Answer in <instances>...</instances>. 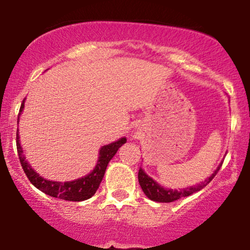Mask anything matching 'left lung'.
<instances>
[{
  "mask_svg": "<svg viewBox=\"0 0 250 250\" xmlns=\"http://www.w3.org/2000/svg\"><path fill=\"white\" fill-rule=\"evenodd\" d=\"M220 167L221 164L219 165L218 169L214 171V173H213L211 177H208V178L205 179V182H203L201 184L191 186V188H183V190L180 191L167 190V188H162V186L158 185L154 179L150 178L148 174L144 172L141 167L140 170H138V183H140L143 192L146 193V195L149 198V199L158 201V203H171V201L178 200L183 197H188V195H191L192 193H195V192L200 191L201 188H205V186L207 184H209L211 180L214 178L215 174L218 173L219 170H220Z\"/></svg>",
  "mask_w": 250,
  "mask_h": 250,
  "instance_id": "left-lung-1",
  "label": "left lung"
}]
</instances>
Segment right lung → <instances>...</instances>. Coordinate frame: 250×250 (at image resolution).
I'll list each match as a JSON object with an SVG mask.
<instances>
[{"instance_id": "1", "label": "right lung", "mask_w": 250, "mask_h": 250, "mask_svg": "<svg viewBox=\"0 0 250 250\" xmlns=\"http://www.w3.org/2000/svg\"><path fill=\"white\" fill-rule=\"evenodd\" d=\"M24 101H25V99L23 100V104H21L19 119L24 108ZM125 142H127L125 137H122L120 138L119 141H116V142L104 146L100 149V152H99L100 156H99L98 163L95 165V169L93 170L91 173L83 177V178L73 180V182L62 183L44 179L43 177L39 176V174L30 167L28 161L25 159V156L23 155L22 146H21L20 143L19 130H17L16 133L17 154H19L20 162L23 167V171L25 172L30 183L34 186H36L38 190L51 195V197L60 198V199L68 201H83L86 199H89V198L95 194L102 178H104V172H106L108 163H109L110 159L114 157V155L116 154V151L119 150L120 146H121L122 144H125Z\"/></svg>"}]
</instances>
